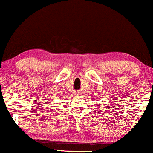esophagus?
Listing matches in <instances>:
<instances>
[{
	"mask_svg": "<svg viewBox=\"0 0 153 153\" xmlns=\"http://www.w3.org/2000/svg\"><path fill=\"white\" fill-rule=\"evenodd\" d=\"M76 94H77V95H78V94H78V93H76Z\"/></svg>",
	"mask_w": 153,
	"mask_h": 153,
	"instance_id": "obj_1",
	"label": "esophagus"
}]
</instances>
